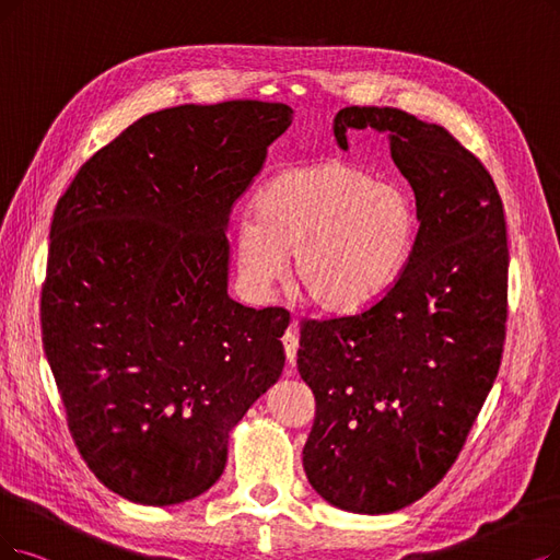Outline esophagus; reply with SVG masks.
<instances>
[{
	"label": "esophagus",
	"instance_id": "esophagus-1",
	"mask_svg": "<svg viewBox=\"0 0 560 560\" xmlns=\"http://www.w3.org/2000/svg\"><path fill=\"white\" fill-rule=\"evenodd\" d=\"M282 345H284V353L289 365H294L296 361V351H299V332H296V324H292L287 328V332L282 335Z\"/></svg>",
	"mask_w": 560,
	"mask_h": 560
}]
</instances>
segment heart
Listing matches in <instances>:
<instances>
[{
    "label": "heart",
    "instance_id": "obj_1",
    "mask_svg": "<svg viewBox=\"0 0 560 560\" xmlns=\"http://www.w3.org/2000/svg\"><path fill=\"white\" fill-rule=\"evenodd\" d=\"M420 225L413 192L342 161L276 172L255 197V218L236 236V271L264 301L294 255L292 280L328 312L382 299L405 273Z\"/></svg>",
    "mask_w": 560,
    "mask_h": 560
}]
</instances>
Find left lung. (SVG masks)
Wrapping results in <instances>:
<instances>
[{
    "instance_id": "8db88e82",
    "label": "left lung",
    "mask_w": 560,
    "mask_h": 560,
    "mask_svg": "<svg viewBox=\"0 0 560 560\" xmlns=\"http://www.w3.org/2000/svg\"><path fill=\"white\" fill-rule=\"evenodd\" d=\"M386 132L420 228L405 273L363 312L303 322L299 372L317 413L303 448L330 505L388 514L448 474L499 374L508 319V236L489 172L448 130L397 107H345L351 130Z\"/></svg>"
}]
</instances>
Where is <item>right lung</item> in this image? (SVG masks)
<instances>
[{"mask_svg": "<svg viewBox=\"0 0 560 560\" xmlns=\"http://www.w3.org/2000/svg\"><path fill=\"white\" fill-rule=\"evenodd\" d=\"M292 115L261 101L153 112L57 202L43 347L80 455L132 503L205 494L282 374L289 312L230 299L225 232Z\"/></svg>", "mask_w": 560, "mask_h": 560, "instance_id": "add662e5", "label": "right lung"}]
</instances>
